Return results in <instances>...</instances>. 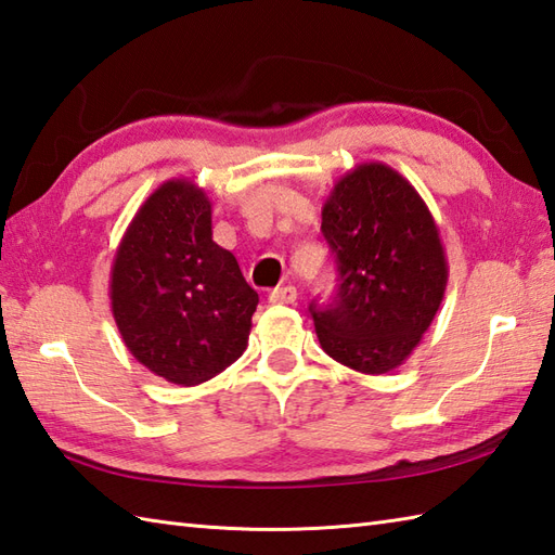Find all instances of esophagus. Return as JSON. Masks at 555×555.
<instances>
[{"label": "esophagus", "mask_w": 555, "mask_h": 555, "mask_svg": "<svg viewBox=\"0 0 555 555\" xmlns=\"http://www.w3.org/2000/svg\"><path fill=\"white\" fill-rule=\"evenodd\" d=\"M268 299L273 304H294V301H297V289H294L292 285L275 287L273 292L268 294Z\"/></svg>", "instance_id": "1"}]
</instances>
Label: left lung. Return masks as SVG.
<instances>
[{
    "instance_id": "left-lung-1",
    "label": "left lung",
    "mask_w": 555,
    "mask_h": 555,
    "mask_svg": "<svg viewBox=\"0 0 555 555\" xmlns=\"http://www.w3.org/2000/svg\"><path fill=\"white\" fill-rule=\"evenodd\" d=\"M321 218L340 282L331 304L309 307L323 352L371 376L398 369L448 285L431 210L392 167L361 163L337 179Z\"/></svg>"
}]
</instances>
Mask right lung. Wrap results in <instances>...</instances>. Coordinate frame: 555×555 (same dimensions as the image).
Instances as JSON below:
<instances>
[{"label":"right lung","instance_id":"1","mask_svg":"<svg viewBox=\"0 0 555 555\" xmlns=\"http://www.w3.org/2000/svg\"><path fill=\"white\" fill-rule=\"evenodd\" d=\"M109 301L135 361L189 388L244 354L258 294L236 258L212 242L206 191L189 179H169L121 236Z\"/></svg>","mask_w":555,"mask_h":555}]
</instances>
